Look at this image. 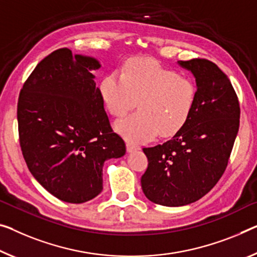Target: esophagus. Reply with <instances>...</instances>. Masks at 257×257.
Masks as SVG:
<instances>
[{
	"mask_svg": "<svg viewBox=\"0 0 257 257\" xmlns=\"http://www.w3.org/2000/svg\"><path fill=\"white\" fill-rule=\"evenodd\" d=\"M138 149H139V147H137V146L130 144V142H127V144H126V151H127V153L136 152V151H138Z\"/></svg>",
	"mask_w": 257,
	"mask_h": 257,
	"instance_id": "1",
	"label": "esophagus"
}]
</instances>
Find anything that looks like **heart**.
I'll return each instance as SVG.
<instances>
[{"label":"heart","instance_id":"obj_1","mask_svg":"<svg viewBox=\"0 0 257 257\" xmlns=\"http://www.w3.org/2000/svg\"><path fill=\"white\" fill-rule=\"evenodd\" d=\"M105 108L124 116L139 101V111L118 120L115 128L131 144L171 137L187 123L195 105L196 87L191 78L179 76L149 58L126 62L121 74L111 72L100 84Z\"/></svg>","mask_w":257,"mask_h":257}]
</instances>
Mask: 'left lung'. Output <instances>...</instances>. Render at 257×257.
Here are the masks:
<instances>
[{
	"mask_svg": "<svg viewBox=\"0 0 257 257\" xmlns=\"http://www.w3.org/2000/svg\"><path fill=\"white\" fill-rule=\"evenodd\" d=\"M178 64L195 78V105L172 139L144 148L148 168L141 177L146 197L167 207L195 202L215 186L239 131V101L226 74L202 58Z\"/></svg>",
	"mask_w": 257,
	"mask_h": 257,
	"instance_id": "1",
	"label": "left lung"
}]
</instances>
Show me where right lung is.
<instances>
[{"instance_id":"1","label":"right lung","mask_w":257,"mask_h":257,"mask_svg":"<svg viewBox=\"0 0 257 257\" xmlns=\"http://www.w3.org/2000/svg\"><path fill=\"white\" fill-rule=\"evenodd\" d=\"M96 58L57 49L35 66L19 94V142L27 168L64 202L84 203L103 189V164L126 153L112 132L92 71Z\"/></svg>"}]
</instances>
